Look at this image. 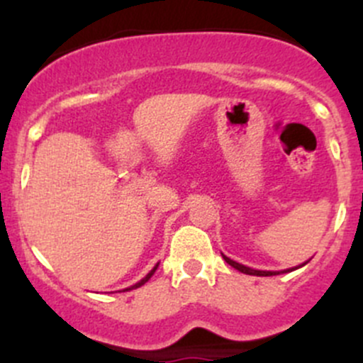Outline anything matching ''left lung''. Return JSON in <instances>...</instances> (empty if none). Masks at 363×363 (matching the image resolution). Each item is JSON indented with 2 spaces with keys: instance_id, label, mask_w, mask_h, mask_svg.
<instances>
[{
  "instance_id": "1",
  "label": "left lung",
  "mask_w": 363,
  "mask_h": 363,
  "mask_svg": "<svg viewBox=\"0 0 363 363\" xmlns=\"http://www.w3.org/2000/svg\"><path fill=\"white\" fill-rule=\"evenodd\" d=\"M223 258H225V262L228 263V265H232L233 269H237V270H239V272H242V274H250V276H277V274H281V272H291V270L298 269V267H295V269L281 270V272H272V270H255V269H250V267L240 265V263L233 262V259H230L228 256H225V255H223ZM306 263H303V265H306ZM300 267H302V265H300Z\"/></svg>"
}]
</instances>
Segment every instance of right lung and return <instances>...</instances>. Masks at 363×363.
I'll list each match as a JSON object with an SVG mask.
<instances>
[{
  "label": "right lung",
  "instance_id": "1",
  "mask_svg": "<svg viewBox=\"0 0 363 363\" xmlns=\"http://www.w3.org/2000/svg\"><path fill=\"white\" fill-rule=\"evenodd\" d=\"M156 269H158V265H156V267H155V269H152V270H151V272H149V274H147V276H145V277H144V279H142V281H138V283H137V284H133V286H131V288H126V290H124V291H128V290H135V288H140V286H142V284H145V283H147V281H149V279H151V277H152V274H155V272H156Z\"/></svg>",
  "mask_w": 363,
  "mask_h": 363
}]
</instances>
